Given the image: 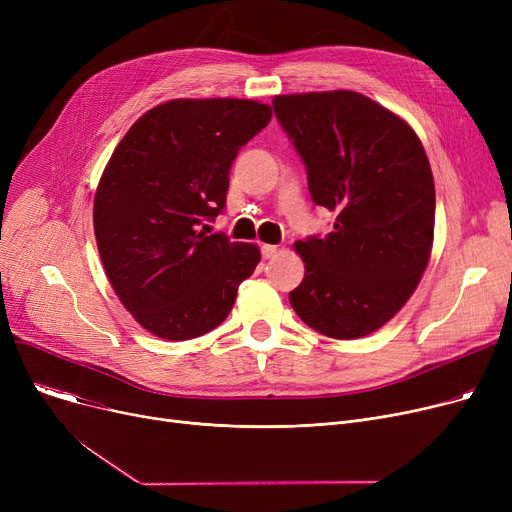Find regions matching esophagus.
<instances>
[{
  "label": "esophagus",
  "instance_id": "esophagus-1",
  "mask_svg": "<svg viewBox=\"0 0 512 512\" xmlns=\"http://www.w3.org/2000/svg\"><path fill=\"white\" fill-rule=\"evenodd\" d=\"M261 255H263L265 259H274V257L278 255V247H276V245H263V247H261Z\"/></svg>",
  "mask_w": 512,
  "mask_h": 512
}]
</instances>
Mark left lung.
<instances>
[{
	"instance_id": "1",
	"label": "left lung",
	"mask_w": 512,
	"mask_h": 512,
	"mask_svg": "<svg viewBox=\"0 0 512 512\" xmlns=\"http://www.w3.org/2000/svg\"><path fill=\"white\" fill-rule=\"evenodd\" d=\"M309 191L336 215L324 238L294 242L305 278L288 299L336 340L373 334L405 307L432 257L436 188L417 132L357 91L276 95Z\"/></svg>"
}]
</instances>
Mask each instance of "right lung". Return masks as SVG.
Instances as JSON below:
<instances>
[{"mask_svg": "<svg viewBox=\"0 0 512 512\" xmlns=\"http://www.w3.org/2000/svg\"><path fill=\"white\" fill-rule=\"evenodd\" d=\"M272 120L255 99H170L134 122L99 178L93 228L120 303L164 340L218 328L261 261L253 242L207 234L238 149Z\"/></svg>", "mask_w": 512, "mask_h": 512, "instance_id": "obj_1", "label": "right lung"}]
</instances>
